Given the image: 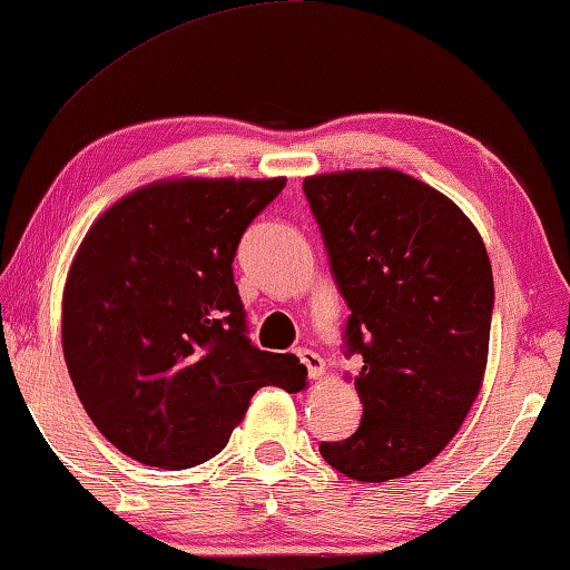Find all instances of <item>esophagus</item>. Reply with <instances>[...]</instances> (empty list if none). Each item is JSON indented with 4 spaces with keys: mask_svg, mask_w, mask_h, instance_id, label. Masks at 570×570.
I'll return each mask as SVG.
<instances>
[{
    "mask_svg": "<svg viewBox=\"0 0 570 570\" xmlns=\"http://www.w3.org/2000/svg\"><path fill=\"white\" fill-rule=\"evenodd\" d=\"M296 356L298 360H302V364L306 366V372H308V380H316V377H322V372H324V362H322V356L316 354V352H312V350H296Z\"/></svg>",
    "mask_w": 570,
    "mask_h": 570,
    "instance_id": "1",
    "label": "esophagus"
}]
</instances>
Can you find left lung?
Listing matches in <instances>:
<instances>
[{
  "instance_id": "left-lung-1",
  "label": "left lung",
  "mask_w": 570,
  "mask_h": 570,
  "mask_svg": "<svg viewBox=\"0 0 570 570\" xmlns=\"http://www.w3.org/2000/svg\"><path fill=\"white\" fill-rule=\"evenodd\" d=\"M304 196L352 312L344 356H362L360 428L320 452L352 480L404 478L440 455L480 392L495 304L485 244L400 170L312 176Z\"/></svg>"
}]
</instances>
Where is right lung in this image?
Returning a JSON list of instances; mask_svg holds the SVG:
<instances>
[{
    "label": "right lung",
    "mask_w": 570,
    "mask_h": 570,
    "mask_svg": "<svg viewBox=\"0 0 570 570\" xmlns=\"http://www.w3.org/2000/svg\"><path fill=\"white\" fill-rule=\"evenodd\" d=\"M272 180H160L95 220L62 298V350L85 412L125 455L193 468L226 448L256 390L304 387L294 354L248 340L240 238Z\"/></svg>",
    "instance_id": "obj_1"
}]
</instances>
